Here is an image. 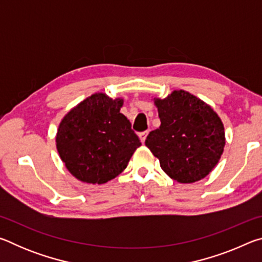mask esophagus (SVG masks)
I'll use <instances>...</instances> for the list:
<instances>
[{
    "label": "esophagus",
    "instance_id": "esophagus-1",
    "mask_svg": "<svg viewBox=\"0 0 262 262\" xmlns=\"http://www.w3.org/2000/svg\"><path fill=\"white\" fill-rule=\"evenodd\" d=\"M147 135H148V132H142V133H140V134H139V137H140V140H141L142 143H144L145 139H147Z\"/></svg>",
    "mask_w": 262,
    "mask_h": 262
}]
</instances>
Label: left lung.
Returning a JSON list of instances; mask_svg holds the SVG:
<instances>
[{
    "instance_id": "8db88e82",
    "label": "left lung",
    "mask_w": 262,
    "mask_h": 262,
    "mask_svg": "<svg viewBox=\"0 0 262 262\" xmlns=\"http://www.w3.org/2000/svg\"><path fill=\"white\" fill-rule=\"evenodd\" d=\"M161 126L149 133L145 145L159 159L162 170L181 184L210 173L225 145L223 122L205 101L184 90L155 98Z\"/></svg>"
}]
</instances>
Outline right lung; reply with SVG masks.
I'll use <instances>...</instances> for the list:
<instances>
[{
	"label": "right lung",
	"mask_w": 262,
	"mask_h": 262,
	"mask_svg": "<svg viewBox=\"0 0 262 262\" xmlns=\"http://www.w3.org/2000/svg\"><path fill=\"white\" fill-rule=\"evenodd\" d=\"M123 100L95 94L64 115L56 134L62 162L75 178L105 184L125 170L139 137L120 113Z\"/></svg>",
	"instance_id": "1"
}]
</instances>
